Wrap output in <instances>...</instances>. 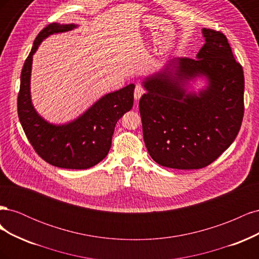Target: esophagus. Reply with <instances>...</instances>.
<instances>
[{
	"mask_svg": "<svg viewBox=\"0 0 259 259\" xmlns=\"http://www.w3.org/2000/svg\"><path fill=\"white\" fill-rule=\"evenodd\" d=\"M145 93H146V91H145V89L143 88V86L140 85V84H137L135 86V91H134V98H135V100L136 101L139 100L140 97H142Z\"/></svg>",
	"mask_w": 259,
	"mask_h": 259,
	"instance_id": "obj_1",
	"label": "esophagus"
}]
</instances>
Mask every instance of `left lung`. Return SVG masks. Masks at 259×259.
I'll return each mask as SVG.
<instances>
[{
  "label": "left lung",
  "instance_id": "left-lung-1",
  "mask_svg": "<svg viewBox=\"0 0 259 259\" xmlns=\"http://www.w3.org/2000/svg\"><path fill=\"white\" fill-rule=\"evenodd\" d=\"M205 44L197 59L178 57L163 72L143 82L139 100L147 150L162 166L198 169L229 148L244 114V74L228 40L203 29ZM197 77L208 81L199 93L186 85Z\"/></svg>",
  "mask_w": 259,
  "mask_h": 259
}]
</instances>
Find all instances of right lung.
I'll return each instance as SVG.
<instances>
[{
	"label": "right lung",
	"mask_w": 259,
	"mask_h": 259,
	"mask_svg": "<svg viewBox=\"0 0 259 259\" xmlns=\"http://www.w3.org/2000/svg\"><path fill=\"white\" fill-rule=\"evenodd\" d=\"M76 25L51 23L37 34L22 67L18 93V116L25 134L35 152L51 165L85 169L103 161L111 147L116 122L134 103V84L109 93L97 100L77 119L56 125L44 120L31 101L30 79L33 55L44 38L73 30Z\"/></svg>",
	"instance_id": "obj_1"
}]
</instances>
